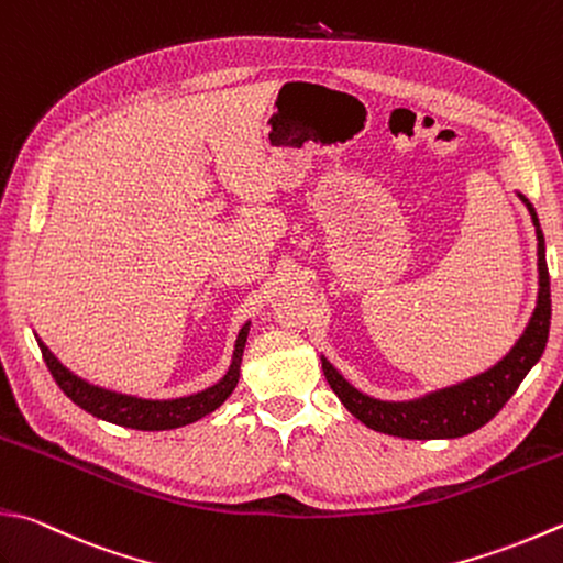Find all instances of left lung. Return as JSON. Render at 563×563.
I'll return each mask as SVG.
<instances>
[{
    "instance_id": "8db88e82",
    "label": "left lung",
    "mask_w": 563,
    "mask_h": 563,
    "mask_svg": "<svg viewBox=\"0 0 563 563\" xmlns=\"http://www.w3.org/2000/svg\"><path fill=\"white\" fill-rule=\"evenodd\" d=\"M525 206L532 216L537 228V254H539V299L527 331L519 338L517 345L507 353L500 363L487 373L465 379L461 385L439 389L413 401H379L357 391L343 375L323 357V375L328 385L343 401L345 409L357 417L365 427L379 433L399 439H459L475 429L485 427L507 399H510L519 382L527 377L529 369L542 357L549 338L551 323V294H549V269L544 254V235L539 228V218L532 203L525 196Z\"/></svg>"
}]
</instances>
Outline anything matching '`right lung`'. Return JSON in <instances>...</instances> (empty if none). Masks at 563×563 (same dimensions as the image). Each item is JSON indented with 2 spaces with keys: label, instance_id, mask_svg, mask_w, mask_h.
Wrapping results in <instances>:
<instances>
[{
  "label": "right lung",
  "instance_id": "1",
  "mask_svg": "<svg viewBox=\"0 0 563 563\" xmlns=\"http://www.w3.org/2000/svg\"><path fill=\"white\" fill-rule=\"evenodd\" d=\"M247 325L240 331L230 369L218 385L198 391V395L181 397V399H164V401L117 395V391L95 387L90 382L73 375L68 367H63L58 363V357L53 355L41 341H38V347H41V355L46 360V367L51 369L53 379H56V385L66 391V397L76 401L80 409L90 411L92 417L98 419L117 423V427L140 429V431H164V429H178V427H186V423L198 421L200 417H206V413L216 411L222 401L232 395V389H235L240 379L242 350H245L247 331H250Z\"/></svg>",
  "mask_w": 563,
  "mask_h": 563
}]
</instances>
